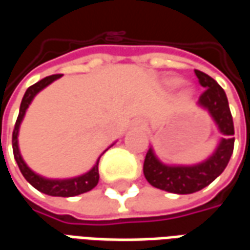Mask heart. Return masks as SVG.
Returning <instances> with one entry per match:
<instances>
[{"mask_svg": "<svg viewBox=\"0 0 250 250\" xmlns=\"http://www.w3.org/2000/svg\"><path fill=\"white\" fill-rule=\"evenodd\" d=\"M170 84H171V85H178L179 80H177V79H171V80H170Z\"/></svg>", "mask_w": 250, "mask_h": 250, "instance_id": "obj_1", "label": "heart"}]
</instances>
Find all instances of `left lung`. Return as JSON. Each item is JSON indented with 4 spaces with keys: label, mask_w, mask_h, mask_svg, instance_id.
Wrapping results in <instances>:
<instances>
[{
    "label": "left lung",
    "mask_w": 250,
    "mask_h": 250,
    "mask_svg": "<svg viewBox=\"0 0 250 250\" xmlns=\"http://www.w3.org/2000/svg\"><path fill=\"white\" fill-rule=\"evenodd\" d=\"M199 84L205 91L199 96L198 104L210 112L225 135L215 152L205 162L195 166H166L158 161L150 148L145 158L143 173L148 184L168 193L191 194L210 185L229 163L234 148V125L225 91L213 77L194 69Z\"/></svg>",
    "instance_id": "1"
}]
</instances>
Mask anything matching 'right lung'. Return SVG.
Instances as JSON below:
<instances>
[{"label":"right lung","instance_id":"obj_1","mask_svg":"<svg viewBox=\"0 0 250 250\" xmlns=\"http://www.w3.org/2000/svg\"><path fill=\"white\" fill-rule=\"evenodd\" d=\"M62 76V75H51V76L44 77L42 80L37 82L33 85H30L26 92H25L21 105H20V112L16 120V125H14L13 135H12V146H13V154L14 159L19 165L20 171L22 173L24 178L29 182L35 188H37L39 191L48 195H53V197H73V195H79V194L87 193L89 190H92L99 182V157L98 162L93 166L91 171H88L87 174H84L82 177H76V178L72 179H62V181H56V179H45L35 174L30 170L25 162L21 158V154L19 151V143H17V135H19V128L21 125V120L24 118L25 111L29 107L30 102L33 100L37 93L40 92L42 88H45L48 84H51L52 82H55L56 79ZM107 151V150H105Z\"/></svg>","mask_w":250,"mask_h":250}]
</instances>
